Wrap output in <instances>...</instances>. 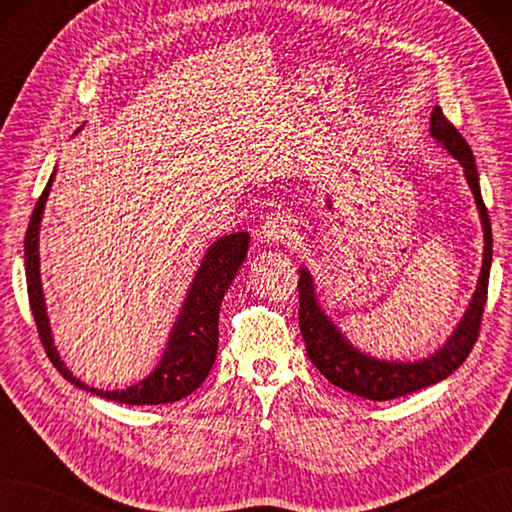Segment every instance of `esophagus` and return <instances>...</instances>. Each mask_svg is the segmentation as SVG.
Here are the masks:
<instances>
[{"mask_svg":"<svg viewBox=\"0 0 512 512\" xmlns=\"http://www.w3.org/2000/svg\"><path fill=\"white\" fill-rule=\"evenodd\" d=\"M259 237H262V242L270 244H290L292 239H297V226L284 213H270L264 220Z\"/></svg>","mask_w":512,"mask_h":512,"instance_id":"1","label":"esophagus"}]
</instances>
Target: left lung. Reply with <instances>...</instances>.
<instances>
[{
  "mask_svg": "<svg viewBox=\"0 0 512 512\" xmlns=\"http://www.w3.org/2000/svg\"><path fill=\"white\" fill-rule=\"evenodd\" d=\"M431 136L449 151V154L464 167L466 182L475 195L477 211L484 226V262L482 273L477 279V288L469 303V310L464 312L458 328L449 336L436 354L422 361L396 363V361H378L363 354L361 350L345 339L341 330L328 319V314L321 310L314 295V281L306 268H301L299 277V328L306 341V352L314 367L330 380L332 385L341 387L350 394L363 396L369 400H394L400 396L413 394V391L436 385L458 369L466 356L471 354L473 345L480 336L482 314L488 295V275H491L493 262V233L488 211L482 200L480 176H477L475 158L469 143L462 138L458 129L453 127L440 107H433L431 112Z\"/></svg>",
  "mask_w": 512,
  "mask_h": 512,
  "instance_id": "left-lung-1",
  "label": "left lung"
}]
</instances>
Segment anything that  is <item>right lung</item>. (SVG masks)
Returning <instances> with one entry per match:
<instances>
[{
  "label": "right lung",
  "mask_w": 512,
  "mask_h": 512,
  "mask_svg": "<svg viewBox=\"0 0 512 512\" xmlns=\"http://www.w3.org/2000/svg\"><path fill=\"white\" fill-rule=\"evenodd\" d=\"M54 173L50 176L46 189L39 195L32 211L26 242H24V257H26V284H28V301L32 317L37 323L39 339L46 347V354L52 365L59 369L63 378H68L76 387L88 389L92 394L123 402V405H165V402H176L191 391L198 389L204 378L209 376L211 367L217 356V319H220V306L226 295L228 286L233 284L239 266H242L250 237L248 233H233L224 235L206 250L202 266L195 273L191 290L180 317L173 325L167 350L162 354L158 367L138 385L127 387L123 391H103L83 385L79 378H74L68 367L57 354V347L52 343L50 323L46 314V301H43L41 290V275H39V224L46 200L52 187Z\"/></svg>",
  "instance_id": "obj_1"
}]
</instances>
